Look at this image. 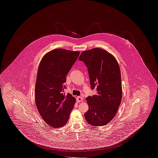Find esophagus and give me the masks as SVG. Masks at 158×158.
I'll list each match as a JSON object with an SVG mask.
<instances>
[{
	"label": "esophagus",
	"mask_w": 158,
	"mask_h": 158,
	"mask_svg": "<svg viewBox=\"0 0 158 158\" xmlns=\"http://www.w3.org/2000/svg\"><path fill=\"white\" fill-rule=\"evenodd\" d=\"M76 100L77 102H80L83 101V98L82 97H76Z\"/></svg>",
	"instance_id": "34e87169"
}]
</instances>
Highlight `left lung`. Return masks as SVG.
Here are the masks:
<instances>
[{
    "mask_svg": "<svg viewBox=\"0 0 158 158\" xmlns=\"http://www.w3.org/2000/svg\"><path fill=\"white\" fill-rule=\"evenodd\" d=\"M88 68L91 89L97 93L86 98L89 110L86 121L94 126H103L115 117L122 99L120 69L116 59L105 50L84 51L79 57Z\"/></svg>",
    "mask_w": 158,
    "mask_h": 158,
    "instance_id": "8db88e82",
    "label": "left lung"
}]
</instances>
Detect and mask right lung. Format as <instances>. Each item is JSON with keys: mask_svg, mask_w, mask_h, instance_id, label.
I'll return each mask as SVG.
<instances>
[{"mask_svg": "<svg viewBox=\"0 0 158 158\" xmlns=\"http://www.w3.org/2000/svg\"><path fill=\"white\" fill-rule=\"evenodd\" d=\"M79 54V52L54 49L46 53L39 64L35 104L43 120L52 127L64 126L74 107L75 98L69 93H64V83Z\"/></svg>", "mask_w": 158, "mask_h": 158, "instance_id": "right-lung-1", "label": "right lung"}]
</instances>
